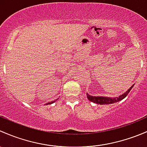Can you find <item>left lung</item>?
Wrapping results in <instances>:
<instances>
[{"label":"left lung","mask_w":147,"mask_h":147,"mask_svg":"<svg viewBox=\"0 0 147 147\" xmlns=\"http://www.w3.org/2000/svg\"><path fill=\"white\" fill-rule=\"evenodd\" d=\"M134 85L131 86L126 92H125L124 94L120 95V96L117 97V98H108V97H96V96H91L90 95H88L87 93V98L91 102H95V103L100 104V105H106V104H112L114 103V102H118V101L124 99L128 95V93H129V91L131 90V89L132 88V87L134 86Z\"/></svg>","instance_id":"obj_1"}]
</instances>
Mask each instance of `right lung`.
I'll use <instances>...</instances> for the list:
<instances>
[{
  "instance_id": "obj_1",
  "label": "right lung",
  "mask_w": 147,
  "mask_h": 147,
  "mask_svg": "<svg viewBox=\"0 0 147 147\" xmlns=\"http://www.w3.org/2000/svg\"><path fill=\"white\" fill-rule=\"evenodd\" d=\"M55 102V100L52 101V102H48V103H47V105H48V104H51V103H53V102Z\"/></svg>"
}]
</instances>
